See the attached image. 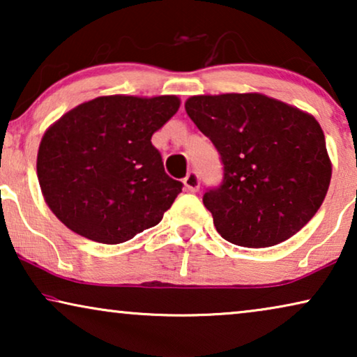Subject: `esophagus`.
<instances>
[{
    "label": "esophagus",
    "mask_w": 357,
    "mask_h": 357,
    "mask_svg": "<svg viewBox=\"0 0 357 357\" xmlns=\"http://www.w3.org/2000/svg\"><path fill=\"white\" fill-rule=\"evenodd\" d=\"M183 185H185V188H187V192H198V188H199L198 172H195V170L188 172L187 177L183 178Z\"/></svg>",
    "instance_id": "esophagus-1"
}]
</instances>
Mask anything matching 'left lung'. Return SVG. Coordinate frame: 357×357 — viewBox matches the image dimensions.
Masks as SVG:
<instances>
[{
    "label": "left lung",
    "mask_w": 357,
    "mask_h": 357,
    "mask_svg": "<svg viewBox=\"0 0 357 357\" xmlns=\"http://www.w3.org/2000/svg\"><path fill=\"white\" fill-rule=\"evenodd\" d=\"M185 110L221 159L222 182L203 203L222 238L271 247L315 216L331 164L314 116L261 94L195 96Z\"/></svg>",
    "instance_id": "1"
}]
</instances>
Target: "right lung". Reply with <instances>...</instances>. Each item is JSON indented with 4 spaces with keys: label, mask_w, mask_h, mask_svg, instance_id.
Returning <instances> with one entry per match:
<instances>
[{
    "label": "right lung",
    "mask_w": 357,
    "mask_h": 357,
    "mask_svg": "<svg viewBox=\"0 0 357 357\" xmlns=\"http://www.w3.org/2000/svg\"><path fill=\"white\" fill-rule=\"evenodd\" d=\"M175 96H107L68 112L43 135L37 155L42 193L73 232L121 243L154 227L182 192L151 143L175 112Z\"/></svg>",
    "instance_id": "right-lung-1"
}]
</instances>
